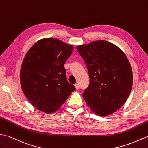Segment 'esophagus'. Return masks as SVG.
Returning <instances> with one entry per match:
<instances>
[{"mask_svg": "<svg viewBox=\"0 0 148 148\" xmlns=\"http://www.w3.org/2000/svg\"><path fill=\"white\" fill-rule=\"evenodd\" d=\"M75 88H76V89H77V90H78V89H79V85H78V84H75Z\"/></svg>", "mask_w": 148, "mask_h": 148, "instance_id": "obj_1", "label": "esophagus"}]
</instances>
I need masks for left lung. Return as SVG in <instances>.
Here are the masks:
<instances>
[{
    "label": "left lung",
    "mask_w": 148,
    "mask_h": 148,
    "mask_svg": "<svg viewBox=\"0 0 148 148\" xmlns=\"http://www.w3.org/2000/svg\"><path fill=\"white\" fill-rule=\"evenodd\" d=\"M77 49L90 77L82 94L85 101L98 116L113 114L125 103L132 90V70L125 54L106 40L80 45Z\"/></svg>",
    "instance_id": "left-lung-1"
}]
</instances>
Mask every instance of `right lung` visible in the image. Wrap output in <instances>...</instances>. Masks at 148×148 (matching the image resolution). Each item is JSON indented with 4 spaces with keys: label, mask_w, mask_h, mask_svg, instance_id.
I'll list each match as a JSON object with an SVG mask.
<instances>
[{
    "label": "right lung",
    "mask_w": 148,
    "mask_h": 148,
    "mask_svg": "<svg viewBox=\"0 0 148 148\" xmlns=\"http://www.w3.org/2000/svg\"><path fill=\"white\" fill-rule=\"evenodd\" d=\"M73 49L58 39L45 38L26 54L19 75L21 87L37 110L47 114L56 112L75 90L66 80L64 66Z\"/></svg>",
    "instance_id": "right-lung-1"
}]
</instances>
